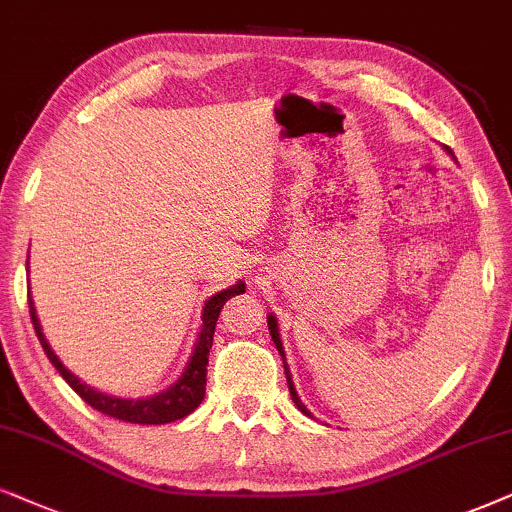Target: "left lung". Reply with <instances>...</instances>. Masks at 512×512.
<instances>
[{
	"mask_svg": "<svg viewBox=\"0 0 512 512\" xmlns=\"http://www.w3.org/2000/svg\"><path fill=\"white\" fill-rule=\"evenodd\" d=\"M446 151H449V148H446ZM267 323H269V333H271V340H274V345H276V349H278V354H281V359H283V368H286V380H288V390H290V397H293L295 406H297V409H300V411L304 413V416H312V413L307 411V406L302 404V399L297 397V392H295L293 378H290V368H288V364H286V352H283V342H281V335H278V323H276V316H274V314H269V316H267Z\"/></svg>",
	"mask_w": 512,
	"mask_h": 512,
	"instance_id": "left-lung-1",
	"label": "left lung"
}]
</instances>
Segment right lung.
Listing matches in <instances>:
<instances>
[{
  "mask_svg": "<svg viewBox=\"0 0 512 512\" xmlns=\"http://www.w3.org/2000/svg\"><path fill=\"white\" fill-rule=\"evenodd\" d=\"M238 293H245V283L238 281L236 286L222 290V293L212 295L203 307V326H200L196 347H193V354L186 364L181 378L174 383L172 387H167L165 392L153 394V397H141V399H122V397H111V394H103L94 387H89L87 383H82L75 373H70L66 366L61 364V359L56 357L54 349L49 347L47 338H44L40 319L35 314V304L28 300L30 304V319L32 326H35L37 338H40V345L47 354L51 364L56 366V371L63 375V380L73 387V390L80 394V397L87 401L89 406L96 411L106 413V416L118 418V420H127V423H137V425H165V423H174V420L189 416L191 411H196L200 406V401L205 397V375H208V354L212 349V335H215V326L219 319V312L226 304L229 297H234Z\"/></svg>",
  "mask_w": 512,
  "mask_h": 512,
  "instance_id": "add662e5",
  "label": "right lung"
}]
</instances>
